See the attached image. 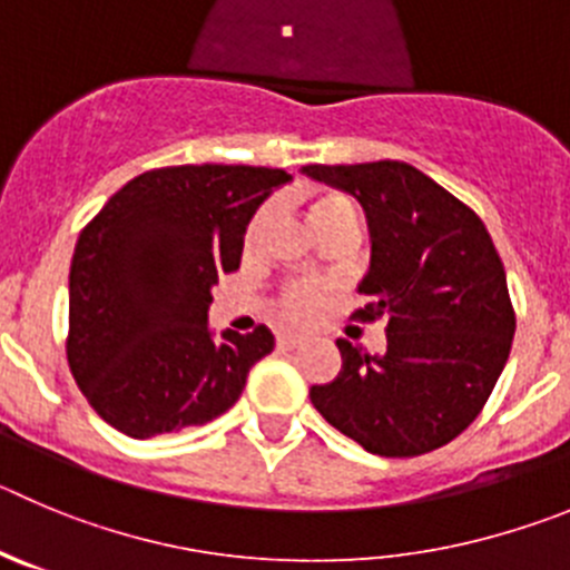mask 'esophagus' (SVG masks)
<instances>
[{"mask_svg": "<svg viewBox=\"0 0 570 570\" xmlns=\"http://www.w3.org/2000/svg\"><path fill=\"white\" fill-rule=\"evenodd\" d=\"M299 342L302 338L294 336V333H279V336H276V347L279 350H294L299 347Z\"/></svg>", "mask_w": 570, "mask_h": 570, "instance_id": "1", "label": "esophagus"}]
</instances>
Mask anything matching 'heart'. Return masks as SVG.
Masks as SVG:
<instances>
[{"label":"heart","mask_w":570,"mask_h":570,"mask_svg":"<svg viewBox=\"0 0 570 570\" xmlns=\"http://www.w3.org/2000/svg\"><path fill=\"white\" fill-rule=\"evenodd\" d=\"M342 208H350L347 200L338 195H322L313 200L311 206V223H322L325 217H331L333 212H342ZM259 223V220H257ZM257 223L250 226V232L257 228ZM327 294H331V285L320 279H305L294 282L288 288L279 294V311L288 322H311L316 320L327 305Z\"/></svg>","instance_id":"obj_1"}]
</instances>
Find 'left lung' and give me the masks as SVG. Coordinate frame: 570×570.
Segmentation results:
<instances>
[{
	"label": "left lung",
	"mask_w": 570,
	"mask_h": 570,
	"mask_svg": "<svg viewBox=\"0 0 570 570\" xmlns=\"http://www.w3.org/2000/svg\"><path fill=\"white\" fill-rule=\"evenodd\" d=\"M367 214L373 257L358 322L387 320V350L338 338L342 370L311 387L327 424L381 458H415L461 435L492 395L517 316L478 214L401 160L302 166Z\"/></svg>",
	"instance_id": "left-lung-1"
}]
</instances>
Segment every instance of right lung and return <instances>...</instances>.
<instances>
[{
    "instance_id": "right-lung-1",
    "label": "right lung",
    "mask_w": 570,
    "mask_h": 570,
    "mask_svg": "<svg viewBox=\"0 0 570 570\" xmlns=\"http://www.w3.org/2000/svg\"><path fill=\"white\" fill-rule=\"evenodd\" d=\"M291 175L164 166L132 177L78 234L67 362L92 410L129 438L208 424L274 350L257 325L208 331L212 288L239 268L245 226Z\"/></svg>"
}]
</instances>
